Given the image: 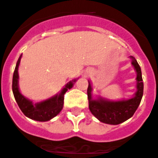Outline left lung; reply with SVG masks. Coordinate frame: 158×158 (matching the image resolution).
<instances>
[{
	"label": "left lung",
	"instance_id": "8db88e82",
	"mask_svg": "<svg viewBox=\"0 0 158 158\" xmlns=\"http://www.w3.org/2000/svg\"><path fill=\"white\" fill-rule=\"evenodd\" d=\"M132 65L136 72V91L134 96L128 100L117 101L107 100L101 96L93 98L92 84L89 80L87 89L89 100V108L91 113L100 121L110 125H118L127 121L131 117L138 108L143 95V82L141 68L135 58L130 56Z\"/></svg>",
	"mask_w": 158,
	"mask_h": 158
}]
</instances>
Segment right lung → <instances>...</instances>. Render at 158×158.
Segmentation results:
<instances>
[{
	"label": "right lung",
	"mask_w": 158,
	"mask_h": 158,
	"mask_svg": "<svg viewBox=\"0 0 158 158\" xmlns=\"http://www.w3.org/2000/svg\"><path fill=\"white\" fill-rule=\"evenodd\" d=\"M21 58L22 55L20 56L17 60L13 73V78H12V92L15 100L17 101L21 110L27 117L37 121H50L51 119L58 115L59 112L62 110L64 107V94L67 92L68 89H70L73 87V84L76 82L77 79H73L69 81L62 89V90L59 93L49 99L33 104L31 100L26 98L20 92L19 85H18V80H19L18 68H19Z\"/></svg>",
	"instance_id": "right-lung-1"
}]
</instances>
